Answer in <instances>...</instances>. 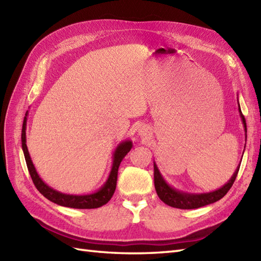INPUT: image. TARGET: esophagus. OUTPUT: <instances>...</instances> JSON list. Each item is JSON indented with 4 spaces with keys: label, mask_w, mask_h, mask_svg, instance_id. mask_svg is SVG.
Returning a JSON list of instances; mask_svg holds the SVG:
<instances>
[{
    "label": "esophagus",
    "mask_w": 261,
    "mask_h": 261,
    "mask_svg": "<svg viewBox=\"0 0 261 261\" xmlns=\"http://www.w3.org/2000/svg\"><path fill=\"white\" fill-rule=\"evenodd\" d=\"M138 136L140 138H145V139H148L150 137V129L147 125H141L139 129H138Z\"/></svg>",
    "instance_id": "obj_1"
}]
</instances>
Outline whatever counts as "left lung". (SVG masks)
Listing matches in <instances>:
<instances>
[{
  "instance_id": "8db88e82",
  "label": "left lung",
  "mask_w": 261,
  "mask_h": 261,
  "mask_svg": "<svg viewBox=\"0 0 261 261\" xmlns=\"http://www.w3.org/2000/svg\"><path fill=\"white\" fill-rule=\"evenodd\" d=\"M238 105H239V114L243 124V130H245L246 135V141H247V123L245 116L242 115L241 108L239 101H238ZM246 148V146H245ZM245 152V150H243ZM240 164L238 165L237 169L234 170L233 175L231 176V178L225 182V184L218 188V190L207 192V193H188V192H182L179 190H176L173 186H170L167 181L165 180L162 173H160L157 164L153 162V180H154V188H156L158 197L162 199V201L169 205L171 207L176 208H181V210H192V208H198L205 206V205L212 204L218 202L219 199L222 198L226 193L229 192L230 188L233 185V182L237 178L238 171H239Z\"/></svg>"
}]
</instances>
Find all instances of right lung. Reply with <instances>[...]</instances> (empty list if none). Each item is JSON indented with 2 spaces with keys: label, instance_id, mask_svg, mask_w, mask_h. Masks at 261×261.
I'll return each instance as SVG.
<instances>
[{
  "label": "right lung",
  "instance_id": "1",
  "mask_svg": "<svg viewBox=\"0 0 261 261\" xmlns=\"http://www.w3.org/2000/svg\"><path fill=\"white\" fill-rule=\"evenodd\" d=\"M27 120H28V111L23 119L21 132V142L22 150L25 158L27 167L29 170L30 176L32 178L33 184L37 187V190L40 192L43 196L48 198L49 201L56 203L58 205L71 208H97L107 204L111 197L113 196L116 187V180H118V170L122 160L126 156V153L131 150L132 141L123 140L116 146L115 150L112 154V167H111L108 179L104 184L98 188L96 192L90 194H66L59 191L54 190L53 187L48 186L45 181L41 179V177L37 173L35 165H33L29 150L27 147Z\"/></svg>",
  "mask_w": 261,
  "mask_h": 261
}]
</instances>
